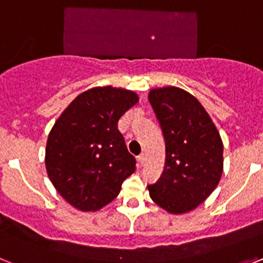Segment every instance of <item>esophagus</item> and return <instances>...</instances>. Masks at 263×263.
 <instances>
[{
  "label": "esophagus",
  "mask_w": 263,
  "mask_h": 263,
  "mask_svg": "<svg viewBox=\"0 0 263 263\" xmlns=\"http://www.w3.org/2000/svg\"><path fill=\"white\" fill-rule=\"evenodd\" d=\"M138 163L141 164V166H142V164L145 163V154H141V155H138Z\"/></svg>",
  "instance_id": "obj_1"
}]
</instances>
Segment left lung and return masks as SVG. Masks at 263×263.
<instances>
[{
    "label": "left lung",
    "instance_id": "left-lung-1",
    "mask_svg": "<svg viewBox=\"0 0 263 263\" xmlns=\"http://www.w3.org/2000/svg\"><path fill=\"white\" fill-rule=\"evenodd\" d=\"M166 143L164 170L148 184L150 197L167 212L195 210L217 187L222 174V141L215 124L192 95L176 87L148 93Z\"/></svg>",
    "mask_w": 263,
    "mask_h": 263
}]
</instances>
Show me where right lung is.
<instances>
[{"label": "right lung", "mask_w": 263, "mask_h": 263, "mask_svg": "<svg viewBox=\"0 0 263 263\" xmlns=\"http://www.w3.org/2000/svg\"><path fill=\"white\" fill-rule=\"evenodd\" d=\"M138 103L134 92L97 87L79 95L48 134L46 168L60 196L80 211L103 208L136 171L117 129L118 120Z\"/></svg>", "instance_id": "obj_1"}]
</instances>
